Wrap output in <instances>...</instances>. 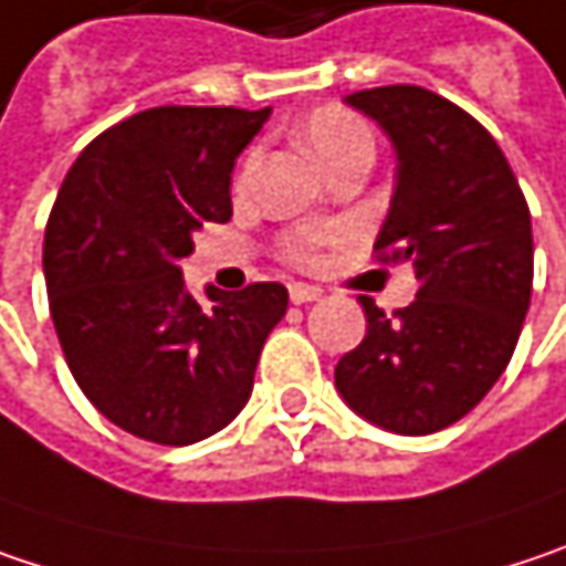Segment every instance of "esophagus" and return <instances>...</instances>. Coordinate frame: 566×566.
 Returning <instances> with one entry per match:
<instances>
[{"mask_svg":"<svg viewBox=\"0 0 566 566\" xmlns=\"http://www.w3.org/2000/svg\"><path fill=\"white\" fill-rule=\"evenodd\" d=\"M290 300H293V305H308L315 303V300H322V290L318 286H305V283H293L290 286Z\"/></svg>","mask_w":566,"mask_h":566,"instance_id":"esophagus-1","label":"esophagus"}]
</instances>
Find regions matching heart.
Segmentation results:
<instances>
[{
  "label": "heart",
  "instance_id": "obj_1",
  "mask_svg": "<svg viewBox=\"0 0 566 566\" xmlns=\"http://www.w3.org/2000/svg\"><path fill=\"white\" fill-rule=\"evenodd\" d=\"M303 138L308 144V150L322 160V167L328 170L332 164H338L347 154H357V150H374V135L370 128L342 105H325V108H315L308 115L303 128ZM251 167H254V157L244 164V174L241 182H248L251 177ZM338 241V231L328 228V224H303L296 231H290L280 244L283 258L290 263H300V266H312L318 261V251L325 244Z\"/></svg>",
  "mask_w": 566,
  "mask_h": 566
}]
</instances>
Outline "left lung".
<instances>
[{"label": "left lung", "mask_w": 566, "mask_h": 566, "mask_svg": "<svg viewBox=\"0 0 566 566\" xmlns=\"http://www.w3.org/2000/svg\"><path fill=\"white\" fill-rule=\"evenodd\" d=\"M396 147L374 251L412 263L416 303L392 318L360 296L367 335L335 367L342 399L396 434L441 431L493 389L532 303V216L493 135L422 86L347 96Z\"/></svg>", "instance_id": "left-lung-1"}]
</instances>
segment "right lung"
I'll list each match as a JSON object with an SVG mask.
<instances>
[{"mask_svg": "<svg viewBox=\"0 0 566 566\" xmlns=\"http://www.w3.org/2000/svg\"><path fill=\"white\" fill-rule=\"evenodd\" d=\"M270 108L160 105L76 157L44 231V280L66 367L112 424L196 444L251 399L263 342L286 315L280 283L186 293L192 234L231 219V170Z\"/></svg>", "mask_w": 566, "mask_h": 566, "instance_id": "obj_1", "label": "right lung"}]
</instances>
